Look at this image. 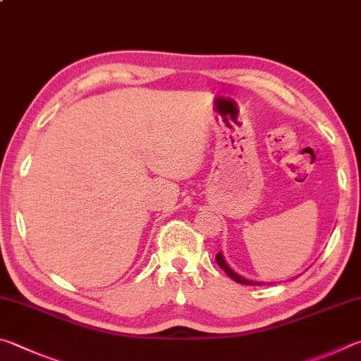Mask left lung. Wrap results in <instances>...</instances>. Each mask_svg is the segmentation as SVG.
Wrapping results in <instances>:
<instances>
[{"label":"left lung","mask_w":361,"mask_h":361,"mask_svg":"<svg viewBox=\"0 0 361 361\" xmlns=\"http://www.w3.org/2000/svg\"><path fill=\"white\" fill-rule=\"evenodd\" d=\"M216 262H217V264L220 268H222L226 274H228L233 281L235 282H238V283H244V286H264V282H258V281H250V279H245L244 276H241V274H238L236 271H233L231 269V267L228 263H226V260H225V257H224V254L222 252H219L217 254V257H216Z\"/></svg>","instance_id":"left-lung-1"}]
</instances>
